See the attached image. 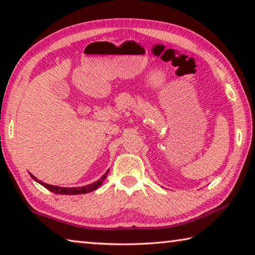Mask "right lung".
Instances as JSON below:
<instances>
[{
	"label": "right lung",
	"instance_id": "obj_1",
	"mask_svg": "<svg viewBox=\"0 0 255 255\" xmlns=\"http://www.w3.org/2000/svg\"><path fill=\"white\" fill-rule=\"evenodd\" d=\"M108 173H109V170H108L106 173L101 176L100 179L96 181V182H93L91 184H88V185H84V187H75V188H63V187H58V185L47 184V183L42 182V181L38 180L36 176L32 175L31 173H29V174L34 181H37V182L41 184L42 187L48 189L49 191L56 193V195H83V193H89L91 191H94V190H97L99 187H100V185L103 182V180L107 178Z\"/></svg>",
	"mask_w": 255,
	"mask_h": 255
}]
</instances>
